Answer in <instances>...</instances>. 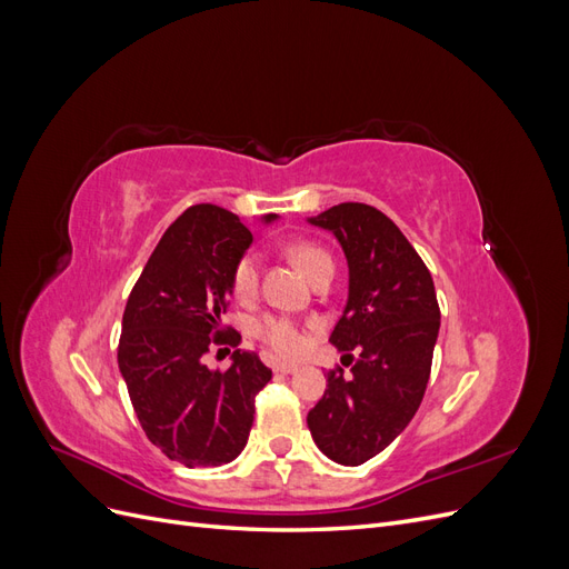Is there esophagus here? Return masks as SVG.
<instances>
[{
    "label": "esophagus",
    "mask_w": 569,
    "mask_h": 569,
    "mask_svg": "<svg viewBox=\"0 0 569 569\" xmlns=\"http://www.w3.org/2000/svg\"><path fill=\"white\" fill-rule=\"evenodd\" d=\"M272 370L282 372V375H291V372H297L299 368L295 363H272Z\"/></svg>",
    "instance_id": "obj_1"
}]
</instances>
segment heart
Masks as SVG:
<instances>
[{
  "label": "heart",
  "instance_id": "obj_1",
  "mask_svg": "<svg viewBox=\"0 0 569 569\" xmlns=\"http://www.w3.org/2000/svg\"><path fill=\"white\" fill-rule=\"evenodd\" d=\"M291 256H295V261L301 266V270L308 274V278H313L316 272H320L325 266H332V258L327 251H322L316 244H308V242H299L291 247ZM232 295L239 301H247L256 295L258 289V256L253 251L244 253L232 268ZM253 335L266 341L268 347L280 353V356H295L303 349L306 337L303 330L299 327V322H295L287 316H263L253 320L251 325Z\"/></svg>",
  "mask_w": 569,
  "mask_h": 569
}]
</instances>
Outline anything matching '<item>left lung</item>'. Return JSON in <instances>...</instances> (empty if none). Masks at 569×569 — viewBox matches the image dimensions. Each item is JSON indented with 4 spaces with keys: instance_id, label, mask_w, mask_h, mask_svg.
<instances>
[{
    "instance_id": "left-lung-1",
    "label": "left lung",
    "mask_w": 569,
    "mask_h": 569,
    "mask_svg": "<svg viewBox=\"0 0 569 569\" xmlns=\"http://www.w3.org/2000/svg\"><path fill=\"white\" fill-rule=\"evenodd\" d=\"M308 222L337 237L349 263V299L330 341L353 359L351 375L327 372L308 412L318 449L339 465H363L399 437L427 389L439 337L432 274L403 232L368 203H339Z\"/></svg>"
}]
</instances>
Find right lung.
Segmentation results:
<instances>
[{"label": "right lung", "instance_id": "obj_1", "mask_svg": "<svg viewBox=\"0 0 569 569\" xmlns=\"http://www.w3.org/2000/svg\"><path fill=\"white\" fill-rule=\"evenodd\" d=\"M278 220L268 213L263 222ZM253 242L234 213L197 203L170 226L134 282L118 341V368L149 441L184 468H216L244 451L253 401L272 372L237 349L220 372L203 366L211 343L237 347L222 327L232 268Z\"/></svg>", "mask_w": 569, "mask_h": 569}]
</instances>
